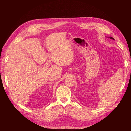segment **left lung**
Masks as SVG:
<instances>
[{
    "instance_id": "left-lung-1",
    "label": "left lung",
    "mask_w": 131,
    "mask_h": 131,
    "mask_svg": "<svg viewBox=\"0 0 131 131\" xmlns=\"http://www.w3.org/2000/svg\"><path fill=\"white\" fill-rule=\"evenodd\" d=\"M108 38H110V39H113V40H114V39L113 37H108Z\"/></svg>"
}]
</instances>
